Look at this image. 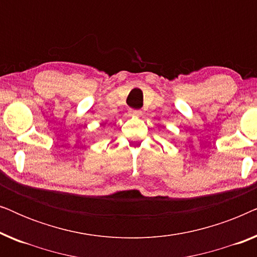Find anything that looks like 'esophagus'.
<instances>
[{"label":"esophagus","mask_w":257,"mask_h":257,"mask_svg":"<svg viewBox=\"0 0 257 257\" xmlns=\"http://www.w3.org/2000/svg\"><path fill=\"white\" fill-rule=\"evenodd\" d=\"M132 114L135 115V117H140V115L143 114V112L140 111V110H133L132 111Z\"/></svg>","instance_id":"esophagus-1"}]
</instances>
